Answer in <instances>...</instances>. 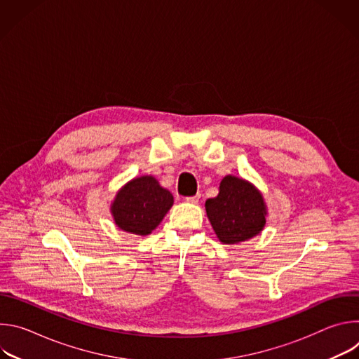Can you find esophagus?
<instances>
[{
	"label": "esophagus",
	"instance_id": "obj_1",
	"mask_svg": "<svg viewBox=\"0 0 359 359\" xmlns=\"http://www.w3.org/2000/svg\"><path fill=\"white\" fill-rule=\"evenodd\" d=\"M184 200H186L187 203L196 204V203H198V200H200V194H196V196H191V197H186Z\"/></svg>",
	"mask_w": 359,
	"mask_h": 359
}]
</instances>
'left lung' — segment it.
Wrapping results in <instances>:
<instances>
[{
  "label": "left lung",
  "instance_id": "1",
  "mask_svg": "<svg viewBox=\"0 0 359 359\" xmlns=\"http://www.w3.org/2000/svg\"><path fill=\"white\" fill-rule=\"evenodd\" d=\"M209 222L223 244H238L259 236L266 227L269 210L263 193L245 179L226 176L219 194L208 198Z\"/></svg>",
  "mask_w": 359,
  "mask_h": 359
}]
</instances>
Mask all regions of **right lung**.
I'll list each match as a JSON object with an SVG mask.
<instances>
[{
	"label": "right lung",
	"instance_id": "add662e5",
	"mask_svg": "<svg viewBox=\"0 0 359 359\" xmlns=\"http://www.w3.org/2000/svg\"><path fill=\"white\" fill-rule=\"evenodd\" d=\"M173 206V194L153 176H139L116 193L111 215L115 224L130 234L149 236Z\"/></svg>",
	"mask_w": 359,
	"mask_h": 359
}]
</instances>
